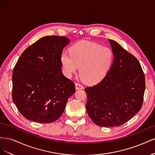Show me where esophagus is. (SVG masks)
<instances>
[{
  "mask_svg": "<svg viewBox=\"0 0 155 155\" xmlns=\"http://www.w3.org/2000/svg\"><path fill=\"white\" fill-rule=\"evenodd\" d=\"M83 88V85H81L80 83H76V88L77 90H78V89H82Z\"/></svg>",
  "mask_w": 155,
  "mask_h": 155,
  "instance_id": "34e87169",
  "label": "esophagus"
}]
</instances>
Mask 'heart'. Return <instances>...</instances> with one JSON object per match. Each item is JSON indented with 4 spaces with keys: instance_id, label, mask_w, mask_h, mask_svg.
I'll return each instance as SVG.
<instances>
[{
    "instance_id": "obj_1",
    "label": "heart",
    "mask_w": 155,
    "mask_h": 155,
    "mask_svg": "<svg viewBox=\"0 0 155 155\" xmlns=\"http://www.w3.org/2000/svg\"><path fill=\"white\" fill-rule=\"evenodd\" d=\"M69 53L63 51L61 54L64 72L68 76H72L80 67V76L89 85L101 81L109 73L114 61V54L109 48L92 42L75 43L69 48Z\"/></svg>"
}]
</instances>
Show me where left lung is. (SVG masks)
<instances>
[{
	"instance_id": "8db88e82",
	"label": "left lung",
	"mask_w": 155,
	"mask_h": 155,
	"mask_svg": "<svg viewBox=\"0 0 155 155\" xmlns=\"http://www.w3.org/2000/svg\"><path fill=\"white\" fill-rule=\"evenodd\" d=\"M109 42L114 54L109 72L85 91L87 112L93 122L112 127L124 124L141 109L145 81L138 60L116 41Z\"/></svg>"
}]
</instances>
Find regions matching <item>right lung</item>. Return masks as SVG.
Masks as SVG:
<instances>
[{
	"label": "right lung",
	"instance_id": "right-lung-1",
	"mask_svg": "<svg viewBox=\"0 0 155 155\" xmlns=\"http://www.w3.org/2000/svg\"><path fill=\"white\" fill-rule=\"evenodd\" d=\"M70 40L45 36L28 47L13 68L12 99L25 118L51 123L60 118L76 91L74 83L63 74L60 57Z\"/></svg>",
	"mask_w": 155,
	"mask_h": 155
}]
</instances>
